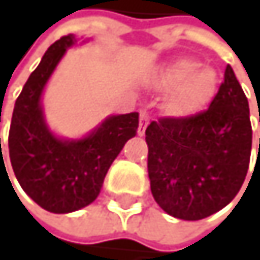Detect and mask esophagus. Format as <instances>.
<instances>
[{
    "instance_id": "esophagus-1",
    "label": "esophagus",
    "mask_w": 260,
    "mask_h": 260,
    "mask_svg": "<svg viewBox=\"0 0 260 260\" xmlns=\"http://www.w3.org/2000/svg\"><path fill=\"white\" fill-rule=\"evenodd\" d=\"M149 123V117L146 112H140V121H139V136H145V131H146V126Z\"/></svg>"
}]
</instances>
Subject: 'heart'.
<instances>
[{"label": "heart", "instance_id": "1", "mask_svg": "<svg viewBox=\"0 0 260 260\" xmlns=\"http://www.w3.org/2000/svg\"><path fill=\"white\" fill-rule=\"evenodd\" d=\"M218 75L212 67H200L195 59H176L156 75V87L168 92L165 111L176 118L200 114L218 92Z\"/></svg>", "mask_w": 260, "mask_h": 260}]
</instances>
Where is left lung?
Listing matches in <instances>:
<instances>
[{"label": "left lung", "mask_w": 260, "mask_h": 260, "mask_svg": "<svg viewBox=\"0 0 260 260\" xmlns=\"http://www.w3.org/2000/svg\"><path fill=\"white\" fill-rule=\"evenodd\" d=\"M145 136L151 193L168 215L193 221L228 206L245 181L253 142L248 100L231 65L207 111L151 121Z\"/></svg>", "instance_id": "8db88e82"}]
</instances>
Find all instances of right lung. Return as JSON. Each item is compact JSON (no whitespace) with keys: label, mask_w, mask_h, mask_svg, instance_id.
<instances>
[{"label":"right lung","mask_w":260,"mask_h":260,"mask_svg":"<svg viewBox=\"0 0 260 260\" xmlns=\"http://www.w3.org/2000/svg\"><path fill=\"white\" fill-rule=\"evenodd\" d=\"M78 42L68 34L48 48L15 101L9 131V156L21 188L53 214L75 212L96 200L109 167L139 127V112H131L104 118L81 139H63L49 129L42 95L67 49Z\"/></svg>","instance_id":"add662e5"}]
</instances>
